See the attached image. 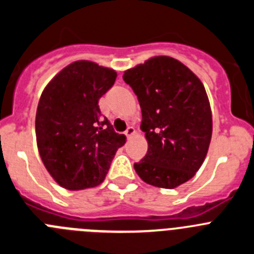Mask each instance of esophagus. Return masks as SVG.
<instances>
[{
    "label": "esophagus",
    "mask_w": 254,
    "mask_h": 254,
    "mask_svg": "<svg viewBox=\"0 0 254 254\" xmlns=\"http://www.w3.org/2000/svg\"><path fill=\"white\" fill-rule=\"evenodd\" d=\"M134 132H136V131H134L133 127H132V126H129L128 128L126 129V136H127V137H128V138L132 137V136H133V134H134Z\"/></svg>",
    "instance_id": "34e87169"
}]
</instances>
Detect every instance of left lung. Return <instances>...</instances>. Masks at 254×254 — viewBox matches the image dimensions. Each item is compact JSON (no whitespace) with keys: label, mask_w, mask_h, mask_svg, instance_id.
<instances>
[{"label":"left lung","mask_w":254,"mask_h":254,"mask_svg":"<svg viewBox=\"0 0 254 254\" xmlns=\"http://www.w3.org/2000/svg\"><path fill=\"white\" fill-rule=\"evenodd\" d=\"M137 95L149 149L134 170L143 182L176 188L196 174L207 154L212 114L205 86L188 67L167 56L125 71Z\"/></svg>","instance_id":"1"}]
</instances>
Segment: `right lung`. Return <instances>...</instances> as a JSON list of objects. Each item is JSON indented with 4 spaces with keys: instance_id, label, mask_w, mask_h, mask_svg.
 <instances>
[{
    "instance_id": "1",
    "label": "right lung",
    "mask_w": 254,
    "mask_h": 254,
    "mask_svg": "<svg viewBox=\"0 0 254 254\" xmlns=\"http://www.w3.org/2000/svg\"><path fill=\"white\" fill-rule=\"evenodd\" d=\"M114 69L76 61L53 77L40 96L35 133L44 167L69 190L104 181L125 134L103 118L99 99L116 81Z\"/></svg>"
}]
</instances>
